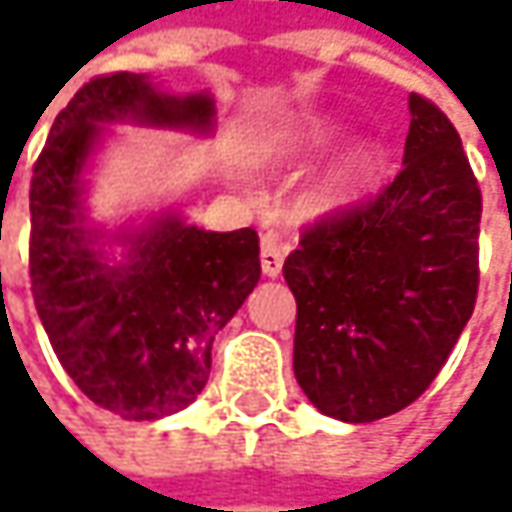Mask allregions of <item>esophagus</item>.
<instances>
[{"label":"esophagus","mask_w":512,"mask_h":512,"mask_svg":"<svg viewBox=\"0 0 512 512\" xmlns=\"http://www.w3.org/2000/svg\"><path fill=\"white\" fill-rule=\"evenodd\" d=\"M285 265V247L279 245L276 233H265L262 236V273L265 276H279Z\"/></svg>","instance_id":"1"}]
</instances>
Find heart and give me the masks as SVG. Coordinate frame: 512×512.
Listing matches in <instances>:
<instances>
[{"instance_id":"obj_1","label":"heart","mask_w":512,"mask_h":512,"mask_svg":"<svg viewBox=\"0 0 512 512\" xmlns=\"http://www.w3.org/2000/svg\"><path fill=\"white\" fill-rule=\"evenodd\" d=\"M336 130H339V125L333 119H305L299 125H290L287 130H282L273 139L270 153L279 159H299V156L330 142ZM370 165H373V150L367 145L344 150L339 159H333L322 173H316L307 182L302 196H299L302 210L313 213V216H322V213H333V210L344 207L364 185Z\"/></svg>"}]
</instances>
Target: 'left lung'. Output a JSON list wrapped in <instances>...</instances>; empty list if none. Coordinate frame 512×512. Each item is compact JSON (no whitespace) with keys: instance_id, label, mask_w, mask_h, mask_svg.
Masks as SVG:
<instances>
[{"instance_id":"obj_1","label":"left lung","mask_w":512,"mask_h":512,"mask_svg":"<svg viewBox=\"0 0 512 512\" xmlns=\"http://www.w3.org/2000/svg\"><path fill=\"white\" fill-rule=\"evenodd\" d=\"M482 190L453 122L410 93L404 165L373 199L302 230L287 256L293 370L339 422H376L439 376L479 293Z\"/></svg>"}]
</instances>
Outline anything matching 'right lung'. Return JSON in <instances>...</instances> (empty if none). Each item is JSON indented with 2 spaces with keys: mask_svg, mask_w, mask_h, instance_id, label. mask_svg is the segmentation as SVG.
<instances>
[{
  "mask_svg": "<svg viewBox=\"0 0 512 512\" xmlns=\"http://www.w3.org/2000/svg\"><path fill=\"white\" fill-rule=\"evenodd\" d=\"M207 130L210 96L159 93L142 73H105L59 110L30 176V293L50 347L90 402L128 422L182 410L205 390L213 336L262 276L253 227L207 233L165 216L105 262L82 225V170L102 122Z\"/></svg>",
  "mask_w": 512,
  "mask_h": 512,
  "instance_id": "add662e5",
  "label": "right lung"
}]
</instances>
